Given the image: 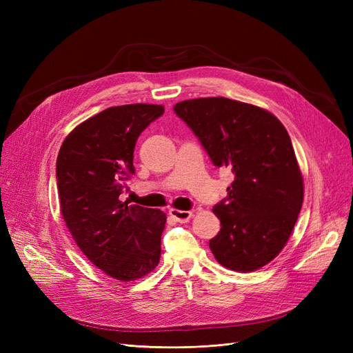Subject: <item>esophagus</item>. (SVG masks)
<instances>
[{
  "mask_svg": "<svg viewBox=\"0 0 353 353\" xmlns=\"http://www.w3.org/2000/svg\"><path fill=\"white\" fill-rule=\"evenodd\" d=\"M169 215L172 216L175 221L181 222V223H185L191 219L193 216V212H187V210H178V209H170L169 210Z\"/></svg>",
  "mask_w": 353,
  "mask_h": 353,
  "instance_id": "1",
  "label": "esophagus"
}]
</instances>
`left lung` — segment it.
I'll return each instance as SVG.
<instances>
[{
	"mask_svg": "<svg viewBox=\"0 0 353 353\" xmlns=\"http://www.w3.org/2000/svg\"><path fill=\"white\" fill-rule=\"evenodd\" d=\"M216 166L236 178L213 208L221 231L209 241L228 270L252 272L275 259L296 225L303 176L284 125L258 105L206 97L175 104Z\"/></svg>",
	"mask_w": 353,
	"mask_h": 353,
	"instance_id": "left-lung-1",
	"label": "left lung"
}]
</instances>
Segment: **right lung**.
<instances>
[{
	"instance_id": "right-lung-1",
	"label": "right lung",
	"mask_w": 353,
	"mask_h": 353,
	"mask_svg": "<svg viewBox=\"0 0 353 353\" xmlns=\"http://www.w3.org/2000/svg\"><path fill=\"white\" fill-rule=\"evenodd\" d=\"M165 108L125 104L79 123L57 157L60 212L81 252L104 274L135 281L160 261L166 215L160 209L128 206L119 196L134 174L137 138Z\"/></svg>"
}]
</instances>
